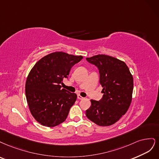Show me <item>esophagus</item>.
<instances>
[{
    "label": "esophagus",
    "mask_w": 159,
    "mask_h": 159,
    "mask_svg": "<svg viewBox=\"0 0 159 159\" xmlns=\"http://www.w3.org/2000/svg\"><path fill=\"white\" fill-rule=\"evenodd\" d=\"M77 98H78L79 100H83L84 98H83V96H81L80 95H78V96H77Z\"/></svg>",
    "instance_id": "1"
}]
</instances>
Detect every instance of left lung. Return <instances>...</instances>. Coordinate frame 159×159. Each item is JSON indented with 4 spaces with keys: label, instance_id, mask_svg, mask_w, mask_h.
Segmentation results:
<instances>
[{
    "label": "left lung",
    "instance_id": "1",
    "mask_svg": "<svg viewBox=\"0 0 159 159\" xmlns=\"http://www.w3.org/2000/svg\"><path fill=\"white\" fill-rule=\"evenodd\" d=\"M86 59L98 68L104 94L99 101L90 100L86 116L98 125H111L129 109L134 89L133 76L124 61L113 57L97 55Z\"/></svg>",
    "mask_w": 159,
    "mask_h": 159
}]
</instances>
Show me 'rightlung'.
<instances>
[{
  "instance_id": "obj_1",
  "label": "right lung",
  "mask_w": 159,
  "mask_h": 159,
  "mask_svg": "<svg viewBox=\"0 0 159 159\" xmlns=\"http://www.w3.org/2000/svg\"><path fill=\"white\" fill-rule=\"evenodd\" d=\"M63 52L45 56L35 63L25 83V96L30 112L39 124L55 127L63 123L76 100L75 93L61 88L71 68L83 59Z\"/></svg>"
}]
</instances>
